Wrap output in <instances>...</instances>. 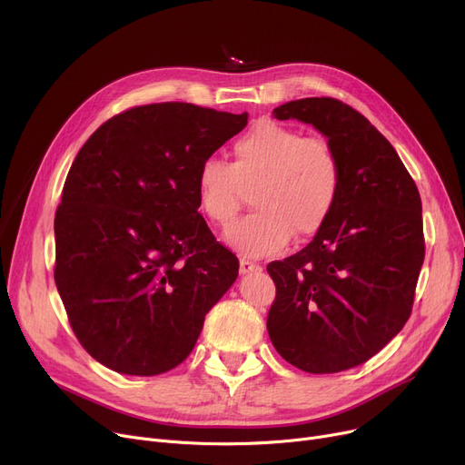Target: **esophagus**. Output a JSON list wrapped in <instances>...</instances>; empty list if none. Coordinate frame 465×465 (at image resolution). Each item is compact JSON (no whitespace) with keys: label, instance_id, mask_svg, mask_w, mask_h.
Segmentation results:
<instances>
[{"label":"esophagus","instance_id":"esophagus-1","mask_svg":"<svg viewBox=\"0 0 465 465\" xmlns=\"http://www.w3.org/2000/svg\"><path fill=\"white\" fill-rule=\"evenodd\" d=\"M258 272H262V265H260V263H254V262L245 260V258H242V260L239 262V273H241V275L258 273Z\"/></svg>","mask_w":465,"mask_h":465}]
</instances>
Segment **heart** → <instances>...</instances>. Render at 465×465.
Listing matches in <instances>:
<instances>
[{
    "instance_id": "heart-1",
    "label": "heart",
    "mask_w": 465,
    "mask_h": 465,
    "mask_svg": "<svg viewBox=\"0 0 465 465\" xmlns=\"http://www.w3.org/2000/svg\"><path fill=\"white\" fill-rule=\"evenodd\" d=\"M233 163L209 156L195 175L200 211L220 228L241 209V184L254 183L251 203L256 209L226 233L233 249L249 256L272 254L292 235L309 239L328 224L343 175L326 139L262 120L233 144Z\"/></svg>"
}]
</instances>
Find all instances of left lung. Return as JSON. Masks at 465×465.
Wrapping results in <instances>:
<instances>
[{
    "label": "left lung",
    "instance_id": "8db88e82",
    "mask_svg": "<svg viewBox=\"0 0 465 465\" xmlns=\"http://www.w3.org/2000/svg\"><path fill=\"white\" fill-rule=\"evenodd\" d=\"M273 116L326 135L343 183L309 245L267 265L277 286L267 333L298 370L339 373L375 356L409 321L424 262L420 193L394 146L351 105L303 97Z\"/></svg>",
    "mask_w": 465,
    "mask_h": 465
}]
</instances>
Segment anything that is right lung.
Segmentation results:
<instances>
[{
    "label": "right lung",
    "instance_id": "right-lung-1",
    "mask_svg": "<svg viewBox=\"0 0 465 465\" xmlns=\"http://www.w3.org/2000/svg\"><path fill=\"white\" fill-rule=\"evenodd\" d=\"M249 114L192 104L141 105L83 144L54 216V281L73 333L105 368L153 377L177 368L239 260L198 213L200 163Z\"/></svg>",
    "mask_w": 465,
    "mask_h": 465
}]
</instances>
